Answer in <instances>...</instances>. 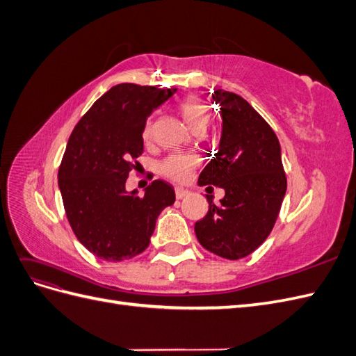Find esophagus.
Masks as SVG:
<instances>
[{
	"mask_svg": "<svg viewBox=\"0 0 356 356\" xmlns=\"http://www.w3.org/2000/svg\"><path fill=\"white\" fill-rule=\"evenodd\" d=\"M188 195H190V191L186 190V188H181V187H177V188H175V196H177V199H184V197H187Z\"/></svg>",
	"mask_w": 356,
	"mask_h": 356,
	"instance_id": "esophagus-1",
	"label": "esophagus"
}]
</instances>
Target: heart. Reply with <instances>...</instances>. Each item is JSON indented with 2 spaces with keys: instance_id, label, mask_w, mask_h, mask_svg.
<instances>
[{
  "instance_id": "1",
  "label": "heart",
  "mask_w": 356,
  "mask_h": 356,
  "mask_svg": "<svg viewBox=\"0 0 356 356\" xmlns=\"http://www.w3.org/2000/svg\"><path fill=\"white\" fill-rule=\"evenodd\" d=\"M178 111L179 115L182 117V120L186 122V124L193 132H203L204 127L209 123L208 104L204 102L200 96L188 95L186 98H182L178 105ZM152 122H148L144 129V136L148 138L152 135ZM197 159L191 154H170L161 161L159 170L163 177L175 182H182L187 179L190 172L197 166Z\"/></svg>"
}]
</instances>
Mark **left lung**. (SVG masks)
I'll return each instance as SVG.
<instances>
[{"label":"left lung","instance_id":"1","mask_svg":"<svg viewBox=\"0 0 356 356\" xmlns=\"http://www.w3.org/2000/svg\"><path fill=\"white\" fill-rule=\"evenodd\" d=\"M213 99L222 115L218 152L204 166L199 186L224 188L215 204L208 196L207 217L195 224L209 252L239 260L270 234L286 191L281 145L273 129L242 96L218 89Z\"/></svg>","mask_w":356,"mask_h":356}]
</instances>
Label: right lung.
<instances>
[{"instance_id":"right-lung-1","label":"right lung","mask_w":356,"mask_h":356,"mask_svg":"<svg viewBox=\"0 0 356 356\" xmlns=\"http://www.w3.org/2000/svg\"><path fill=\"white\" fill-rule=\"evenodd\" d=\"M175 92L117 84L90 106L68 139L58 172L63 208L80 243L102 260L123 261L144 252L160 212L175 202L174 187L161 179L144 196L124 188L144 152L147 117Z\"/></svg>"}]
</instances>
